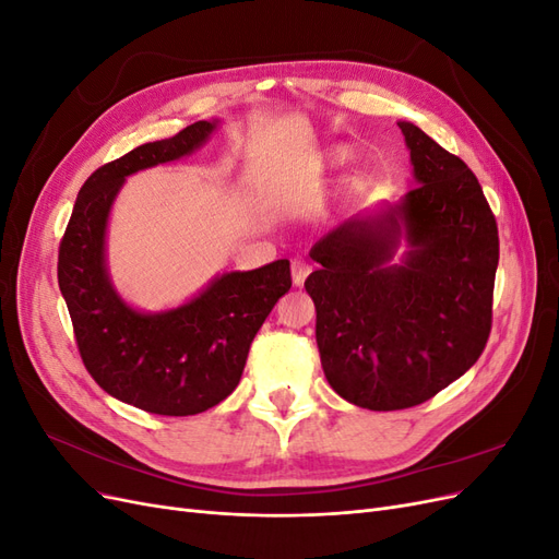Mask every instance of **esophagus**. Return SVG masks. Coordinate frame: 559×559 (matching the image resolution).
Wrapping results in <instances>:
<instances>
[{
    "mask_svg": "<svg viewBox=\"0 0 559 559\" xmlns=\"http://www.w3.org/2000/svg\"><path fill=\"white\" fill-rule=\"evenodd\" d=\"M310 265L306 263V261H294L292 263V280H294V284L296 286H302V284H306V277L310 275Z\"/></svg>",
    "mask_w": 559,
    "mask_h": 559,
    "instance_id": "1",
    "label": "esophagus"
}]
</instances>
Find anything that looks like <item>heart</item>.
I'll return each mask as SVG.
<instances>
[{
	"mask_svg": "<svg viewBox=\"0 0 559 559\" xmlns=\"http://www.w3.org/2000/svg\"><path fill=\"white\" fill-rule=\"evenodd\" d=\"M347 156V151H343V148H337V151H333V154H331V158L337 163V160H343Z\"/></svg>",
	"mask_w": 559,
	"mask_h": 559,
	"instance_id": "obj_1",
	"label": "heart"
}]
</instances>
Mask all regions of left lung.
Wrapping results in <instances>:
<instances>
[{
    "instance_id": "left-lung-1",
    "label": "left lung",
    "mask_w": 559,
    "mask_h": 559,
    "mask_svg": "<svg viewBox=\"0 0 559 559\" xmlns=\"http://www.w3.org/2000/svg\"><path fill=\"white\" fill-rule=\"evenodd\" d=\"M399 128L417 186L326 233L306 280L324 376L368 411L429 401L478 361L492 329L497 218L462 158L413 123ZM401 241L409 251L392 264Z\"/></svg>"
}]
</instances>
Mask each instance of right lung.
Masks as SVG:
<instances>
[{
  "mask_svg": "<svg viewBox=\"0 0 559 559\" xmlns=\"http://www.w3.org/2000/svg\"><path fill=\"white\" fill-rule=\"evenodd\" d=\"M214 130L216 121H198L95 170L81 186L58 251V284L83 366L107 394L154 415H198L230 396L253 335L292 289L286 259L224 273L183 306L154 314L130 308L114 289L105 238L126 177L193 154Z\"/></svg>",
  "mask_w": 559,
  "mask_h": 559,
  "instance_id": "add662e5",
  "label": "right lung"
}]
</instances>
